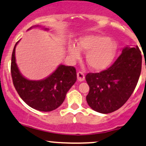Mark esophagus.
I'll use <instances>...</instances> for the list:
<instances>
[{
	"mask_svg": "<svg viewBox=\"0 0 146 146\" xmlns=\"http://www.w3.org/2000/svg\"><path fill=\"white\" fill-rule=\"evenodd\" d=\"M85 79V75L82 72H77V79L79 82H83Z\"/></svg>",
	"mask_w": 146,
	"mask_h": 146,
	"instance_id": "1",
	"label": "esophagus"
}]
</instances>
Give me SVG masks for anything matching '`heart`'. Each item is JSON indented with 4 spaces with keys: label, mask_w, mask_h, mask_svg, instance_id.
Instances as JSON below:
<instances>
[{
    "label": "heart",
    "mask_w": 146,
    "mask_h": 146,
    "mask_svg": "<svg viewBox=\"0 0 146 146\" xmlns=\"http://www.w3.org/2000/svg\"><path fill=\"white\" fill-rule=\"evenodd\" d=\"M117 45L113 39L106 36L88 35L78 40L77 47L74 45L68 46V52L73 58L80 55L79 50L86 52V61L91 69L100 71L106 69L112 63L116 54Z\"/></svg>",
    "instance_id": "b5f03b06"
}]
</instances>
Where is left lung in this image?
<instances>
[{
    "instance_id": "1",
    "label": "left lung",
    "mask_w": 146,
    "mask_h": 146,
    "mask_svg": "<svg viewBox=\"0 0 146 146\" xmlns=\"http://www.w3.org/2000/svg\"><path fill=\"white\" fill-rule=\"evenodd\" d=\"M141 64L142 56L139 47L127 46L109 68L99 73L87 74L86 80L90 88L86 96L88 106L103 114L121 108L137 85Z\"/></svg>"
}]
</instances>
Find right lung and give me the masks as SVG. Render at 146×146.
<instances>
[{
	"instance_id": "add662e5",
	"label": "right lung",
	"mask_w": 146,
	"mask_h": 146,
	"mask_svg": "<svg viewBox=\"0 0 146 146\" xmlns=\"http://www.w3.org/2000/svg\"><path fill=\"white\" fill-rule=\"evenodd\" d=\"M36 27L38 26L29 29ZM18 42L13 49L11 60V75L16 91L21 98L34 109L41 112L57 109L62 105L67 91L76 82V69L60 64L46 79L29 80L22 76L16 63L15 48Z\"/></svg>"
}]
</instances>
